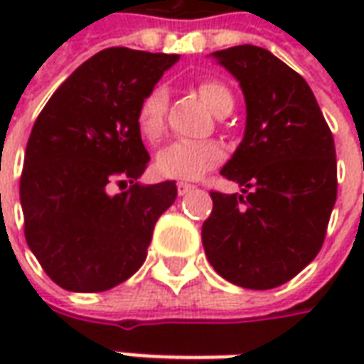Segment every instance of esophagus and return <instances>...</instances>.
I'll return each instance as SVG.
<instances>
[{
	"mask_svg": "<svg viewBox=\"0 0 364 364\" xmlns=\"http://www.w3.org/2000/svg\"><path fill=\"white\" fill-rule=\"evenodd\" d=\"M193 189H195V185H191V183H177V193H179V197L187 195V193H191Z\"/></svg>",
	"mask_w": 364,
	"mask_h": 364,
	"instance_id": "34e87169",
	"label": "esophagus"
}]
</instances>
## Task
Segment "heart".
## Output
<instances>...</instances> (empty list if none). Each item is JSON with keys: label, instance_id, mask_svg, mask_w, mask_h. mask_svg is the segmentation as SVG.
<instances>
[{"label": "heart", "instance_id": "1", "mask_svg": "<svg viewBox=\"0 0 364 364\" xmlns=\"http://www.w3.org/2000/svg\"><path fill=\"white\" fill-rule=\"evenodd\" d=\"M198 95L218 117L234 105L232 93L222 82L205 80L198 83ZM167 114V90L164 85L151 87L138 107V128L148 140L156 142L164 134ZM224 159V150L208 140H177L167 144L156 156V169L169 179L195 181Z\"/></svg>", "mask_w": 364, "mask_h": 364}]
</instances>
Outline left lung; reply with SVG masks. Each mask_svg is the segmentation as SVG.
Listing matches in <instances>:
<instances>
[{"label": "left lung", "instance_id": "obj_1", "mask_svg": "<svg viewBox=\"0 0 364 364\" xmlns=\"http://www.w3.org/2000/svg\"><path fill=\"white\" fill-rule=\"evenodd\" d=\"M240 82L245 134L220 173L244 195L210 191L203 245L237 287L274 289L318 255L337 198L336 144L310 85L253 44L213 54Z\"/></svg>", "mask_w": 364, "mask_h": 364}]
</instances>
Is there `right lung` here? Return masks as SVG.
I'll use <instances>...</instances> for the list:
<instances>
[{
  "mask_svg": "<svg viewBox=\"0 0 364 364\" xmlns=\"http://www.w3.org/2000/svg\"><path fill=\"white\" fill-rule=\"evenodd\" d=\"M177 54L112 46L54 91L31 130L21 175L25 237L58 287L103 292L142 267L173 181L140 185L150 156L138 107ZM112 184L121 193L110 195Z\"/></svg>",
  "mask_w": 364,
  "mask_h": 364,
  "instance_id": "1",
  "label": "right lung"
}]
</instances>
